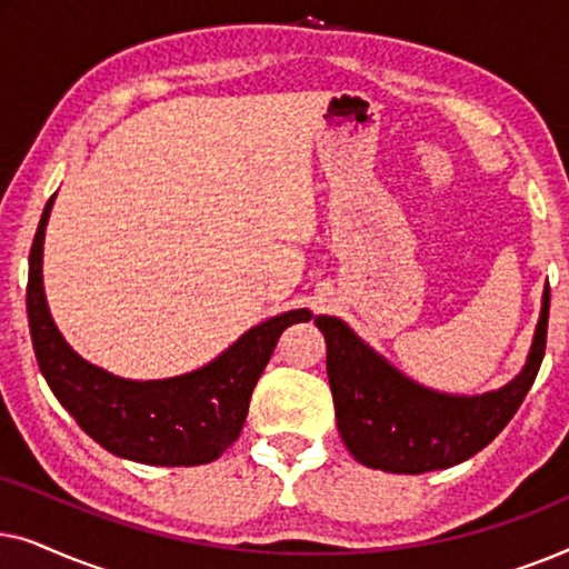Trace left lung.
<instances>
[{
	"label": "left lung",
	"instance_id": "left-lung-1",
	"mask_svg": "<svg viewBox=\"0 0 569 569\" xmlns=\"http://www.w3.org/2000/svg\"><path fill=\"white\" fill-rule=\"evenodd\" d=\"M326 372L341 440L357 461L393 473L448 469L487 448L510 422L547 352L549 287L528 365L510 386L485 396H446L411 383L355 337L339 318L318 316Z\"/></svg>",
	"mask_w": 569,
	"mask_h": 569
}]
</instances>
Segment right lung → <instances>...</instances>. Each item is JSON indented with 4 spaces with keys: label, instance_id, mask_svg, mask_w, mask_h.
I'll return each instance as SVG.
<instances>
[{
    "label": "right lung",
    "instance_id": "1",
    "mask_svg": "<svg viewBox=\"0 0 569 569\" xmlns=\"http://www.w3.org/2000/svg\"><path fill=\"white\" fill-rule=\"evenodd\" d=\"M57 197V193H53ZM53 197L30 246L28 323L46 383L74 422L108 453L150 466H199L220 458L243 430L256 380L279 333L310 321L290 310L243 333L207 368L168 380H123L77 357L53 326L43 298L41 251Z\"/></svg>",
    "mask_w": 569,
    "mask_h": 569
}]
</instances>
